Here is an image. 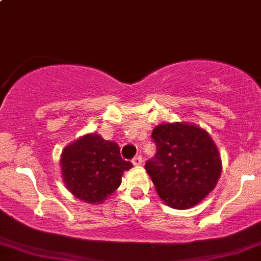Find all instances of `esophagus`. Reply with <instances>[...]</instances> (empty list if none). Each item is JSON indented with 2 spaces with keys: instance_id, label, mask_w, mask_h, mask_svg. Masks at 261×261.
Listing matches in <instances>:
<instances>
[{
  "instance_id": "esophagus-1",
  "label": "esophagus",
  "mask_w": 261,
  "mask_h": 261,
  "mask_svg": "<svg viewBox=\"0 0 261 261\" xmlns=\"http://www.w3.org/2000/svg\"><path fill=\"white\" fill-rule=\"evenodd\" d=\"M132 163H133V165H136V167H138V165H141V164H142V156H141V155L134 156V158L132 159Z\"/></svg>"
}]
</instances>
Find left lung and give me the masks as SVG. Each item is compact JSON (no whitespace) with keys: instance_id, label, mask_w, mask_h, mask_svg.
<instances>
[{"instance_id":"1","label":"left lung","mask_w":261,"mask_h":261,"mask_svg":"<svg viewBox=\"0 0 261 261\" xmlns=\"http://www.w3.org/2000/svg\"><path fill=\"white\" fill-rule=\"evenodd\" d=\"M156 147L145 162L162 200L174 209L197 205L214 189L221 173L217 145L201 128L184 123H165L153 129Z\"/></svg>"}]
</instances>
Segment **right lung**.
Segmentation results:
<instances>
[{
	"label": "right lung",
	"instance_id": "add662e5",
	"mask_svg": "<svg viewBox=\"0 0 261 261\" xmlns=\"http://www.w3.org/2000/svg\"><path fill=\"white\" fill-rule=\"evenodd\" d=\"M120 156L117 143L87 134L64 148L61 155L67 189L86 203L99 204L120 186L122 174L132 168Z\"/></svg>",
	"mask_w": 261,
	"mask_h": 261
}]
</instances>
